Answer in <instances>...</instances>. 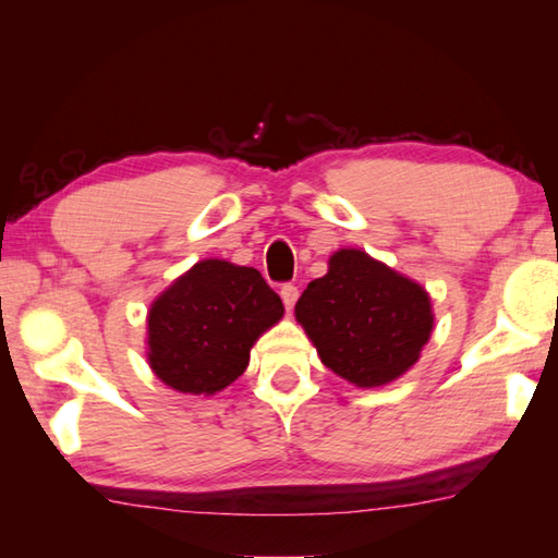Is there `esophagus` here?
Segmentation results:
<instances>
[{"instance_id":"esophagus-1","label":"esophagus","mask_w":558,"mask_h":558,"mask_svg":"<svg viewBox=\"0 0 558 558\" xmlns=\"http://www.w3.org/2000/svg\"><path fill=\"white\" fill-rule=\"evenodd\" d=\"M298 288L295 286H282L280 288V298H282V302H286V310H292V305H295V300H298Z\"/></svg>"}]
</instances>
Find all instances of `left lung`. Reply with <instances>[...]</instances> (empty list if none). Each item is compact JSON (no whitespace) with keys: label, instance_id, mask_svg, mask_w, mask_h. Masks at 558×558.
I'll use <instances>...</instances> for the list:
<instances>
[{"label":"left lung","instance_id":"8db88e82","mask_svg":"<svg viewBox=\"0 0 558 558\" xmlns=\"http://www.w3.org/2000/svg\"><path fill=\"white\" fill-rule=\"evenodd\" d=\"M295 319L327 369L359 389L409 372L436 323L426 288L359 248L329 256L327 276L300 295Z\"/></svg>","mask_w":558,"mask_h":558}]
</instances>
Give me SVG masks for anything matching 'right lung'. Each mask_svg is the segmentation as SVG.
Listing matches in <instances>:
<instances>
[{"label":"right lung","instance_id":"1","mask_svg":"<svg viewBox=\"0 0 558 558\" xmlns=\"http://www.w3.org/2000/svg\"><path fill=\"white\" fill-rule=\"evenodd\" d=\"M282 313L280 298L256 268L221 258L194 263L149 305V369L174 391H223L245 372L251 347Z\"/></svg>","mask_w":558,"mask_h":558}]
</instances>
